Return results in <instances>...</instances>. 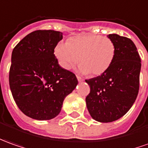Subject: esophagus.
Segmentation results:
<instances>
[{
    "mask_svg": "<svg viewBox=\"0 0 148 148\" xmlns=\"http://www.w3.org/2000/svg\"><path fill=\"white\" fill-rule=\"evenodd\" d=\"M77 79H78V81L79 82H82V81H83V79H82L81 77H79V76H77Z\"/></svg>",
    "mask_w": 148,
    "mask_h": 148,
    "instance_id": "1",
    "label": "esophagus"
}]
</instances>
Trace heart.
<instances>
[{"label": "heart", "instance_id": "obj_1", "mask_svg": "<svg viewBox=\"0 0 148 148\" xmlns=\"http://www.w3.org/2000/svg\"><path fill=\"white\" fill-rule=\"evenodd\" d=\"M55 55L66 70H71L78 61V70L84 74L100 75L112 65L115 45L108 37L86 35L71 38L67 43L61 42L55 48Z\"/></svg>", "mask_w": 148, "mask_h": 148}]
</instances>
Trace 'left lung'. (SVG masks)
I'll return each mask as SVG.
<instances>
[{
    "label": "left lung",
    "instance_id": "left-lung-1",
    "mask_svg": "<svg viewBox=\"0 0 148 148\" xmlns=\"http://www.w3.org/2000/svg\"><path fill=\"white\" fill-rule=\"evenodd\" d=\"M108 38L115 45V56L108 70L86 80L90 93L86 97L88 112L94 120L112 122L130 110L139 89L141 59L132 40L116 34Z\"/></svg>",
    "mask_w": 148,
    "mask_h": 148
}]
</instances>
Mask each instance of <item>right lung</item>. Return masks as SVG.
Segmentation results:
<instances>
[{
    "mask_svg": "<svg viewBox=\"0 0 148 148\" xmlns=\"http://www.w3.org/2000/svg\"><path fill=\"white\" fill-rule=\"evenodd\" d=\"M63 38L53 30L36 31L25 36L12 52L10 87L19 109L32 119H53L63 101L78 85L69 70L59 66L54 49Z\"/></svg>",
    "mask_w": 148,
    "mask_h": 148,
    "instance_id": "right-lung-1",
    "label": "right lung"
}]
</instances>
